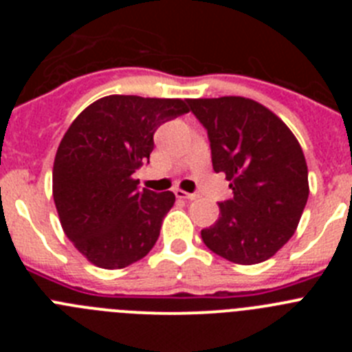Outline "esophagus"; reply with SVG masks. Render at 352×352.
Instances as JSON below:
<instances>
[{"label":"esophagus","mask_w":352,"mask_h":352,"mask_svg":"<svg viewBox=\"0 0 352 352\" xmlns=\"http://www.w3.org/2000/svg\"><path fill=\"white\" fill-rule=\"evenodd\" d=\"M174 195H176V197L178 199H195V194H188V192H185V190H179V188H176V190H174Z\"/></svg>","instance_id":"34e87169"}]
</instances>
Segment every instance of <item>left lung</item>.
Wrapping results in <instances>:
<instances>
[{
    "label": "left lung",
    "instance_id": "1",
    "mask_svg": "<svg viewBox=\"0 0 352 352\" xmlns=\"http://www.w3.org/2000/svg\"><path fill=\"white\" fill-rule=\"evenodd\" d=\"M206 129L214 173L232 197L201 231L204 245L236 264L275 256L296 231L309 199V169L300 142L280 118L243 96L186 100Z\"/></svg>",
    "mask_w": 352,
    "mask_h": 352
}]
</instances>
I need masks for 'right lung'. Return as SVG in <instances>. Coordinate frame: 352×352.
<instances>
[{"label":"right lung","instance_id":"obj_1","mask_svg":"<svg viewBox=\"0 0 352 352\" xmlns=\"http://www.w3.org/2000/svg\"><path fill=\"white\" fill-rule=\"evenodd\" d=\"M188 113L186 100L111 95L93 102L63 135L52 169L61 227L98 268L138 263L157 243L173 192L139 188L158 126Z\"/></svg>","mask_w":352,"mask_h":352}]
</instances>
